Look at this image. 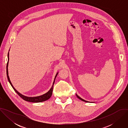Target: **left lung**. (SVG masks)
Returning <instances> with one entry per match:
<instances>
[{
  "mask_svg": "<svg viewBox=\"0 0 128 128\" xmlns=\"http://www.w3.org/2000/svg\"><path fill=\"white\" fill-rule=\"evenodd\" d=\"M76 96H77V97H78V99H80V100H82V101H84V102H88V101H86V100H84V99H82V98H80V97H79V96H78V95H77V94H76Z\"/></svg>",
  "mask_w": 128,
  "mask_h": 128,
  "instance_id": "8db88e82",
  "label": "left lung"
}]
</instances>
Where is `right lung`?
I'll return each mask as SVG.
<instances>
[{"label":"right lung","instance_id":"1","mask_svg":"<svg viewBox=\"0 0 128 128\" xmlns=\"http://www.w3.org/2000/svg\"><path fill=\"white\" fill-rule=\"evenodd\" d=\"M9 53V52H8ZM8 61H9V54H8V61L7 63V65H6V74H7V77H8V80L10 82V85L12 86V87L13 89L14 90L15 92L18 94V95H19L20 97H21L23 100L26 101H28V102H34V103H38V102H44L46 100H48V99L50 98V97H51L52 95V90H53V86H54V81H55V79L58 74V72H57V74H56L55 77H54V80L52 84V85L51 87V88H50V90L48 91L47 93H46V94L40 96H37V97H27V96H25L22 94H21V93H20L19 92L15 89V88L14 87V86H12L9 76H8Z\"/></svg>","mask_w":128,"mask_h":128}]
</instances>
